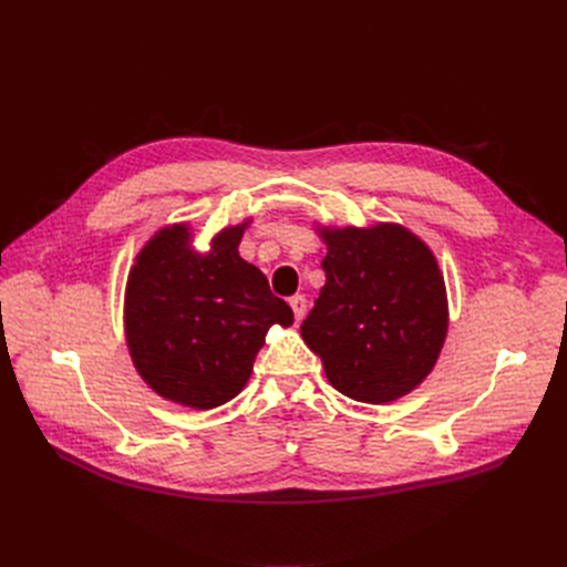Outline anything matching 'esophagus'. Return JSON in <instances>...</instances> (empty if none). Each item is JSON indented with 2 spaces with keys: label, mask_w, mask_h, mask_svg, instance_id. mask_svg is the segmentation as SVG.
<instances>
[{
  "label": "esophagus",
  "mask_w": 567,
  "mask_h": 567,
  "mask_svg": "<svg viewBox=\"0 0 567 567\" xmlns=\"http://www.w3.org/2000/svg\"><path fill=\"white\" fill-rule=\"evenodd\" d=\"M290 308H293L296 321H300L305 317V312H308V300H305V296H293L290 298Z\"/></svg>",
  "instance_id": "obj_1"
}]
</instances>
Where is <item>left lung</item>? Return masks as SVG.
<instances>
[{
	"label": "left lung",
	"mask_w": 567,
	"mask_h": 567,
	"mask_svg": "<svg viewBox=\"0 0 567 567\" xmlns=\"http://www.w3.org/2000/svg\"><path fill=\"white\" fill-rule=\"evenodd\" d=\"M327 284L302 321L336 391L389 403L432 372L449 331L436 257L398 224L321 228Z\"/></svg>",
	"instance_id": "1"
}]
</instances>
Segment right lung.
Returning a JSON list of instances; mask_svg holds the SVG:
<instances>
[{
  "mask_svg": "<svg viewBox=\"0 0 567 567\" xmlns=\"http://www.w3.org/2000/svg\"><path fill=\"white\" fill-rule=\"evenodd\" d=\"M248 221L214 236L209 252L190 248L188 224L157 231L135 257L126 288V341L137 374L174 403L195 410L240 393L274 324L293 310L238 255Z\"/></svg>",
  "mask_w": 567,
  "mask_h": 567,
  "instance_id": "add662e5",
  "label": "right lung"
}]
</instances>
